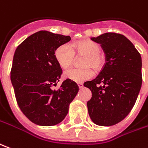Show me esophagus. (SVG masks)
I'll return each instance as SVG.
<instances>
[{
  "label": "esophagus",
  "mask_w": 148,
  "mask_h": 148,
  "mask_svg": "<svg viewBox=\"0 0 148 148\" xmlns=\"http://www.w3.org/2000/svg\"><path fill=\"white\" fill-rule=\"evenodd\" d=\"M78 86L79 88H82V87H83V84H82V82H79V83H78Z\"/></svg>",
  "instance_id": "esophagus-1"
}]
</instances>
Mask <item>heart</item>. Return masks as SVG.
<instances>
[{"label": "heart", "mask_w": 148, "mask_h": 148, "mask_svg": "<svg viewBox=\"0 0 148 148\" xmlns=\"http://www.w3.org/2000/svg\"><path fill=\"white\" fill-rule=\"evenodd\" d=\"M75 54L77 56H85L82 66L86 68H72L66 70L64 77L66 79L75 82H85L94 76V72L90 67L99 70L103 66L104 57L100 53V45L92 40H83L73 45H60L55 51V58L62 69H66L74 62Z\"/></svg>", "instance_id": "obj_1"}]
</instances>
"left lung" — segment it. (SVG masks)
Wrapping results in <instances>:
<instances>
[{
  "instance_id": "8db88e82",
  "label": "left lung",
  "mask_w": 148,
  "mask_h": 148,
  "mask_svg": "<svg viewBox=\"0 0 148 148\" xmlns=\"http://www.w3.org/2000/svg\"><path fill=\"white\" fill-rule=\"evenodd\" d=\"M91 40L100 45L106 62L99 75L84 82L91 91L87 101L91 121L110 126L127 116L136 102L142 86V58L125 36L108 32Z\"/></svg>"
}]
</instances>
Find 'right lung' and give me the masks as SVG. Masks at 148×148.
Segmentation results:
<instances>
[{
	"label": "right lung",
	"instance_id": "1",
	"mask_svg": "<svg viewBox=\"0 0 148 148\" xmlns=\"http://www.w3.org/2000/svg\"><path fill=\"white\" fill-rule=\"evenodd\" d=\"M70 40L69 36L40 31L27 37L15 50L11 82L21 111L35 124H59L78 93L77 83L69 79L58 90L53 89L62 74L55 51Z\"/></svg>",
	"mask_w": 148,
	"mask_h": 148
}]
</instances>
